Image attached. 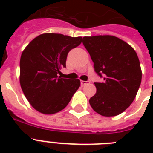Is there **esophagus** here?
I'll return each instance as SVG.
<instances>
[{"label":"esophagus","mask_w":153,"mask_h":153,"mask_svg":"<svg viewBox=\"0 0 153 153\" xmlns=\"http://www.w3.org/2000/svg\"><path fill=\"white\" fill-rule=\"evenodd\" d=\"M90 83V82L88 81H83V80H81V86H84L85 85H86V84Z\"/></svg>","instance_id":"obj_1"}]
</instances>
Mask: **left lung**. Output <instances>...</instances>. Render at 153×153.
I'll return each mask as SVG.
<instances>
[{
	"instance_id": "obj_1",
	"label": "left lung",
	"mask_w": 153,
	"mask_h": 153,
	"mask_svg": "<svg viewBox=\"0 0 153 153\" xmlns=\"http://www.w3.org/2000/svg\"><path fill=\"white\" fill-rule=\"evenodd\" d=\"M82 44L103 82H94L97 91L89 100L102 116L114 117L133 102L141 82L142 72L135 50L114 36H85Z\"/></svg>"
}]
</instances>
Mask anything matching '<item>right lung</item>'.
I'll use <instances>...</instances> for the list:
<instances>
[{
    "instance_id": "right-lung-1",
    "label": "right lung",
    "mask_w": 153,
    "mask_h": 153,
    "mask_svg": "<svg viewBox=\"0 0 153 153\" xmlns=\"http://www.w3.org/2000/svg\"><path fill=\"white\" fill-rule=\"evenodd\" d=\"M81 43V36L44 33L32 39L23 51L20 86L36 110L54 114L68 105L80 86V80L62 79L58 74L66 67L68 52Z\"/></svg>"
}]
</instances>
